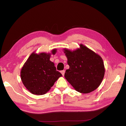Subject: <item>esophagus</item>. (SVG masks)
<instances>
[{"label":"esophagus","instance_id":"34e87169","mask_svg":"<svg viewBox=\"0 0 126 126\" xmlns=\"http://www.w3.org/2000/svg\"><path fill=\"white\" fill-rule=\"evenodd\" d=\"M64 72H65V70H62V71H61V73H62V75L63 76H64Z\"/></svg>","mask_w":126,"mask_h":126}]
</instances>
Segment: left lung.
<instances>
[{
	"instance_id": "1",
	"label": "left lung",
	"mask_w": 126,
	"mask_h": 126,
	"mask_svg": "<svg viewBox=\"0 0 126 126\" xmlns=\"http://www.w3.org/2000/svg\"><path fill=\"white\" fill-rule=\"evenodd\" d=\"M63 50L69 66L64 74L67 80L80 93H90L96 89L105 75L101 57L82 44H80V48L75 50L67 48Z\"/></svg>"
}]
</instances>
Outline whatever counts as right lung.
Segmentation results:
<instances>
[{
	"instance_id": "obj_1",
	"label": "right lung",
	"mask_w": 126,
	"mask_h": 126,
	"mask_svg": "<svg viewBox=\"0 0 126 126\" xmlns=\"http://www.w3.org/2000/svg\"><path fill=\"white\" fill-rule=\"evenodd\" d=\"M57 49L51 53L35 52L30 55L22 67L21 81L27 90L32 94L43 95L46 94L54 85L62 74L56 70L55 64L50 60L51 55H55Z\"/></svg>"
}]
</instances>
